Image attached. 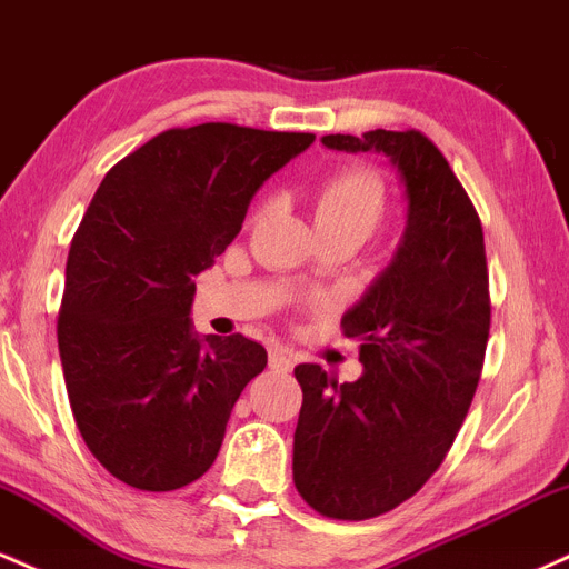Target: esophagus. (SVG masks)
Returning a JSON list of instances; mask_svg holds the SVG:
<instances>
[{
  "instance_id": "34e87169",
  "label": "esophagus",
  "mask_w": 569,
  "mask_h": 569,
  "mask_svg": "<svg viewBox=\"0 0 569 569\" xmlns=\"http://www.w3.org/2000/svg\"><path fill=\"white\" fill-rule=\"evenodd\" d=\"M270 367L276 371H291L293 361H291V352L286 348H280V345H276V348H270Z\"/></svg>"
}]
</instances>
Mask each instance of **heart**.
<instances>
[{"instance_id": "b5f03b06", "label": "heart", "mask_w": 569, "mask_h": 569, "mask_svg": "<svg viewBox=\"0 0 569 569\" xmlns=\"http://www.w3.org/2000/svg\"><path fill=\"white\" fill-rule=\"evenodd\" d=\"M390 206V189L385 176L371 166H342L329 173L312 194V211L323 234H352L367 240L380 227ZM267 202L251 208L248 224H259Z\"/></svg>"}]
</instances>
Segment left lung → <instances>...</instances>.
<instances>
[{
  "label": "left lung",
  "instance_id": "8db88e82",
  "mask_svg": "<svg viewBox=\"0 0 569 569\" xmlns=\"http://www.w3.org/2000/svg\"><path fill=\"white\" fill-rule=\"evenodd\" d=\"M331 149L385 152L407 181L409 227L388 270L352 310L363 375L337 382L318 363L302 385L293 485L326 519L363 521L409 500L452 449L489 342L485 230L441 149L422 130L323 136Z\"/></svg>",
  "mask_w": 569,
  "mask_h": 569
}]
</instances>
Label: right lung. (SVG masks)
<instances>
[{
    "label": "right lung",
    "mask_w": 569,
    "mask_h": 569,
    "mask_svg": "<svg viewBox=\"0 0 569 569\" xmlns=\"http://www.w3.org/2000/svg\"><path fill=\"white\" fill-rule=\"evenodd\" d=\"M312 141L234 122L171 128L96 189L71 238L58 350L84 447L128 487L200 479L267 367L243 335H192V278L232 243L253 192Z\"/></svg>",
    "instance_id": "add662e5"
}]
</instances>
